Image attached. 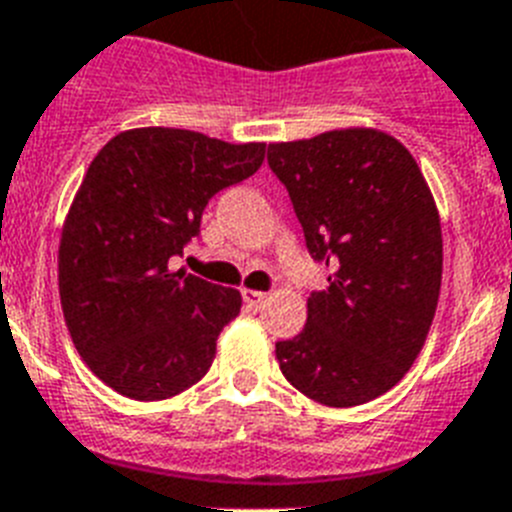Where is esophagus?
I'll list each match as a JSON object with an SVG mask.
<instances>
[{
    "label": "esophagus",
    "mask_w": 512,
    "mask_h": 512,
    "mask_svg": "<svg viewBox=\"0 0 512 512\" xmlns=\"http://www.w3.org/2000/svg\"><path fill=\"white\" fill-rule=\"evenodd\" d=\"M242 296H244V304H247L249 309H260L270 299L268 291H255V289H244Z\"/></svg>",
    "instance_id": "esophagus-1"
}]
</instances>
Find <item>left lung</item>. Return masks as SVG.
Segmentation results:
<instances>
[{
	"instance_id": "1",
	"label": "left lung",
	"mask_w": 512,
	"mask_h": 512,
	"mask_svg": "<svg viewBox=\"0 0 512 512\" xmlns=\"http://www.w3.org/2000/svg\"><path fill=\"white\" fill-rule=\"evenodd\" d=\"M309 255L333 268L307 299V325L276 343L283 377L333 409L401 380L427 341L442 281V229L419 163L372 127L273 143Z\"/></svg>"
}]
</instances>
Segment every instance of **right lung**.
I'll use <instances>...</instances> for the list:
<instances>
[{
	"instance_id": "1",
	"label": "right lung",
	"mask_w": 512,
	"mask_h": 512,
	"mask_svg": "<svg viewBox=\"0 0 512 512\" xmlns=\"http://www.w3.org/2000/svg\"><path fill=\"white\" fill-rule=\"evenodd\" d=\"M263 161L265 143L174 127L119 132L90 161L62 226L59 296L77 354L109 388L166 401L203 380L242 294L171 257L200 234L210 197Z\"/></svg>"
}]
</instances>
